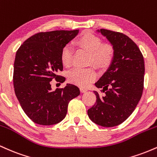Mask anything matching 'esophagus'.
Here are the masks:
<instances>
[{
	"label": "esophagus",
	"mask_w": 157,
	"mask_h": 157,
	"mask_svg": "<svg viewBox=\"0 0 157 157\" xmlns=\"http://www.w3.org/2000/svg\"><path fill=\"white\" fill-rule=\"evenodd\" d=\"M80 92H81V93H85V92H86V91H88L87 89H85V88H82V87L80 88Z\"/></svg>",
	"instance_id": "esophagus-1"
}]
</instances>
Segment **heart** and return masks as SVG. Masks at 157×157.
Instances as JSON below:
<instances>
[{"label": "heart", "instance_id": "obj_1", "mask_svg": "<svg viewBox=\"0 0 157 157\" xmlns=\"http://www.w3.org/2000/svg\"><path fill=\"white\" fill-rule=\"evenodd\" d=\"M75 46L80 50L89 53L87 62L99 70H105L112 63L114 57V48L111 44L103 43L102 38L91 33L84 32L75 41ZM73 50L71 46L66 45L61 50L60 60L66 67L72 64ZM70 82L86 87L96 79L97 72L93 67L87 68H75L67 74Z\"/></svg>", "mask_w": 157, "mask_h": 157}]
</instances>
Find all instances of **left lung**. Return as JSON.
<instances>
[{
    "label": "left lung",
    "mask_w": 157,
    "mask_h": 157,
    "mask_svg": "<svg viewBox=\"0 0 157 157\" xmlns=\"http://www.w3.org/2000/svg\"><path fill=\"white\" fill-rule=\"evenodd\" d=\"M99 32L113 45L115 53L109 69L95 83L102 94L94 91L96 102L88 115L97 125L113 127L129 117L141 99L145 62L137 45L127 35L104 29Z\"/></svg>",
    "instance_id": "left-lung-1"
}]
</instances>
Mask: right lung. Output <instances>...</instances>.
I'll return each instance as SVG.
<instances>
[{"mask_svg": "<svg viewBox=\"0 0 157 157\" xmlns=\"http://www.w3.org/2000/svg\"><path fill=\"white\" fill-rule=\"evenodd\" d=\"M78 30L42 32L32 35L20 46L14 63L15 95L25 113L35 123L52 125L62 121L68 105L80 94L72 84L52 91L51 81L63 82L61 50L78 34Z\"/></svg>", "mask_w": 157, "mask_h": 157, "instance_id": "1", "label": "right lung"}]
</instances>
